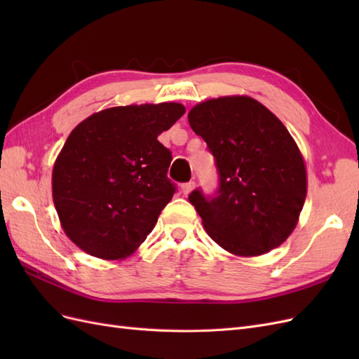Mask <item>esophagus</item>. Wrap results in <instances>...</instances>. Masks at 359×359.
<instances>
[{
    "instance_id": "esophagus-1",
    "label": "esophagus",
    "mask_w": 359,
    "mask_h": 359,
    "mask_svg": "<svg viewBox=\"0 0 359 359\" xmlns=\"http://www.w3.org/2000/svg\"><path fill=\"white\" fill-rule=\"evenodd\" d=\"M194 187H196V184H194L193 181H190V182L182 184V186H181V191H182L184 196H189V194L194 190Z\"/></svg>"
}]
</instances>
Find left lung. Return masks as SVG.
I'll use <instances>...</instances> for the list:
<instances>
[{"label": "left lung", "mask_w": 359, "mask_h": 359, "mask_svg": "<svg viewBox=\"0 0 359 359\" xmlns=\"http://www.w3.org/2000/svg\"><path fill=\"white\" fill-rule=\"evenodd\" d=\"M193 132L208 145L220 175L219 194L189 201L226 252L255 257L283 244L307 196V169L285 124L248 95H224L193 106Z\"/></svg>", "instance_id": "left-lung-1"}]
</instances>
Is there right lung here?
Here are the masks:
<instances>
[{
    "label": "right lung",
    "instance_id": "right-lung-1",
    "mask_svg": "<svg viewBox=\"0 0 359 359\" xmlns=\"http://www.w3.org/2000/svg\"><path fill=\"white\" fill-rule=\"evenodd\" d=\"M186 114L181 103L115 106L85 118L53 163L52 199L64 233L104 260L132 255L175 187L170 151L157 137Z\"/></svg>",
    "mask_w": 359,
    "mask_h": 359
}]
</instances>
